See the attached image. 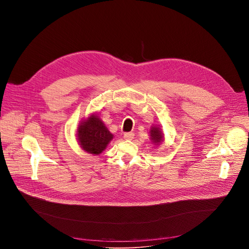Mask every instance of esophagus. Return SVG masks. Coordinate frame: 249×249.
Segmentation results:
<instances>
[{"label":"esophagus","instance_id":"34e87169","mask_svg":"<svg viewBox=\"0 0 249 249\" xmlns=\"http://www.w3.org/2000/svg\"><path fill=\"white\" fill-rule=\"evenodd\" d=\"M134 133H132V132H128V133H125L124 134V139H126V140H132L133 138H134Z\"/></svg>","mask_w":249,"mask_h":249}]
</instances>
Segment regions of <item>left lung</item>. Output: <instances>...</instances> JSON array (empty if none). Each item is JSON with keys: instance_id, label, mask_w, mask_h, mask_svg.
I'll use <instances>...</instances> for the list:
<instances>
[{"instance_id": "obj_1", "label": "left lung", "mask_w": 249, "mask_h": 249, "mask_svg": "<svg viewBox=\"0 0 249 249\" xmlns=\"http://www.w3.org/2000/svg\"><path fill=\"white\" fill-rule=\"evenodd\" d=\"M150 133H151V139H152V141H154L155 145H156V144L159 145V144H160L161 142L163 141V140H162L161 131H160V128H158V127H153V128L151 129Z\"/></svg>"}]
</instances>
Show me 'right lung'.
<instances>
[{
	"mask_svg": "<svg viewBox=\"0 0 249 249\" xmlns=\"http://www.w3.org/2000/svg\"><path fill=\"white\" fill-rule=\"evenodd\" d=\"M78 137L81 147L86 152L92 155H99L109 144L113 135L97 116L91 115L80 125Z\"/></svg>",
	"mask_w": 249,
	"mask_h": 249,
	"instance_id": "add662e5",
	"label": "right lung"
}]
</instances>
